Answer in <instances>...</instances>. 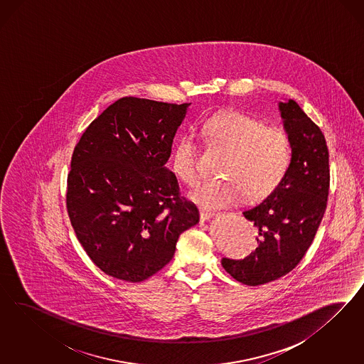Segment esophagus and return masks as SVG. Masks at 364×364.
<instances>
[{
	"mask_svg": "<svg viewBox=\"0 0 364 364\" xmlns=\"http://www.w3.org/2000/svg\"><path fill=\"white\" fill-rule=\"evenodd\" d=\"M216 213L215 212H210V210H200V220L201 221H207L210 220V219H212L213 216H215Z\"/></svg>",
	"mask_w": 364,
	"mask_h": 364,
	"instance_id": "34e87169",
	"label": "esophagus"
}]
</instances>
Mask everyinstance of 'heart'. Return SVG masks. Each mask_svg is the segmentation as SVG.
I'll return each mask as SVG.
<instances>
[{
  "mask_svg": "<svg viewBox=\"0 0 364 364\" xmlns=\"http://www.w3.org/2000/svg\"><path fill=\"white\" fill-rule=\"evenodd\" d=\"M210 145L227 152L220 175L224 178L203 183L189 193L203 210L235 207L245 198L259 201L272 195L292 161L291 140L283 129L242 112H223L203 125ZM171 168L186 186L195 187L201 178L198 148L191 134H183L173 148Z\"/></svg>",
  "mask_w": 364,
  "mask_h": 364,
  "instance_id": "obj_1",
  "label": "heart"
}]
</instances>
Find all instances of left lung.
I'll return each mask as SVG.
<instances>
[{"label":"left lung","mask_w":364,"mask_h":364,"mask_svg":"<svg viewBox=\"0 0 364 364\" xmlns=\"http://www.w3.org/2000/svg\"><path fill=\"white\" fill-rule=\"evenodd\" d=\"M279 109L292 145L291 166L272 195L242 212L257 232L256 250L244 259L221 260L224 269L247 286L291 272L314 242L327 208L330 164L324 134L296 101L280 102Z\"/></svg>","instance_id":"1"}]
</instances>
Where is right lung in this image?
Here are the masks:
<instances>
[{"label":"right lung","instance_id":"1","mask_svg":"<svg viewBox=\"0 0 364 364\" xmlns=\"http://www.w3.org/2000/svg\"><path fill=\"white\" fill-rule=\"evenodd\" d=\"M191 104L122 97L89 124L72 154L66 210L78 242L107 275L143 282L198 223L166 164Z\"/></svg>","mask_w":364,"mask_h":364}]
</instances>
